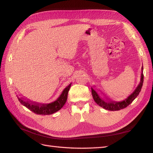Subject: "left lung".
Returning a JSON list of instances; mask_svg holds the SVG:
<instances>
[{
    "instance_id": "obj_1",
    "label": "left lung",
    "mask_w": 153,
    "mask_h": 153,
    "mask_svg": "<svg viewBox=\"0 0 153 153\" xmlns=\"http://www.w3.org/2000/svg\"><path fill=\"white\" fill-rule=\"evenodd\" d=\"M143 68H141V80L140 82L138 85V86L136 88L132 94H131L125 100L121 102H113L111 100H109L108 99H105L101 97L99 94L93 88H91L92 91V95L95 102L97 103L98 105H99L100 107L104 108L105 109L110 110V111H118V110L126 108L128 105H130L132 103L134 99L136 98L138 94H140L141 87L143 86Z\"/></svg>"
}]
</instances>
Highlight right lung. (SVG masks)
Wrapping results in <instances>:
<instances>
[{"label": "right lung", "instance_id": "obj_1", "mask_svg": "<svg viewBox=\"0 0 153 153\" xmlns=\"http://www.w3.org/2000/svg\"><path fill=\"white\" fill-rule=\"evenodd\" d=\"M70 87L71 83L64 89L57 100L49 104H40V103L26 100L22 97H18V100L21 104H22L34 113L38 115H51L59 111L65 104Z\"/></svg>", "mask_w": 153, "mask_h": 153}]
</instances>
